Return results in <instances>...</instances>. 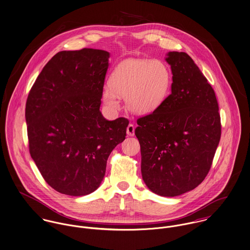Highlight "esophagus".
<instances>
[{
    "instance_id": "1",
    "label": "esophagus",
    "mask_w": 250,
    "mask_h": 250,
    "mask_svg": "<svg viewBox=\"0 0 250 250\" xmlns=\"http://www.w3.org/2000/svg\"><path fill=\"white\" fill-rule=\"evenodd\" d=\"M134 131H135V125L133 124H129L127 128H126V133L129 136H133L134 135Z\"/></svg>"
}]
</instances>
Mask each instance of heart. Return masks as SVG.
I'll use <instances>...</instances> for the list:
<instances>
[{
  "mask_svg": "<svg viewBox=\"0 0 250 250\" xmlns=\"http://www.w3.org/2000/svg\"><path fill=\"white\" fill-rule=\"evenodd\" d=\"M171 75L161 60L130 58L113 71L110 84L103 90V101L111 110L120 108L119 97L125 98L127 108L137 114L157 109L166 100Z\"/></svg>",
  "mask_w": 250,
  "mask_h": 250,
  "instance_id": "heart-1",
  "label": "heart"
}]
</instances>
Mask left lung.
<instances>
[{
  "label": "left lung",
  "mask_w": 250,
  "mask_h": 250,
  "mask_svg": "<svg viewBox=\"0 0 250 250\" xmlns=\"http://www.w3.org/2000/svg\"><path fill=\"white\" fill-rule=\"evenodd\" d=\"M171 93L154 111L137 120L141 171L150 191L176 196L208 174L222 135L216 94L186 53L170 52Z\"/></svg>",
  "instance_id": "left-lung-1"
}]
</instances>
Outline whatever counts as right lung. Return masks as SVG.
<instances>
[{"mask_svg": "<svg viewBox=\"0 0 250 250\" xmlns=\"http://www.w3.org/2000/svg\"><path fill=\"white\" fill-rule=\"evenodd\" d=\"M109 53L62 51L45 65L28 93V149L45 181L60 194L96 191L106 161L126 136L128 120L100 111Z\"/></svg>", "mask_w": 250, "mask_h": 250, "instance_id": "1", "label": "right lung"}]
</instances>
